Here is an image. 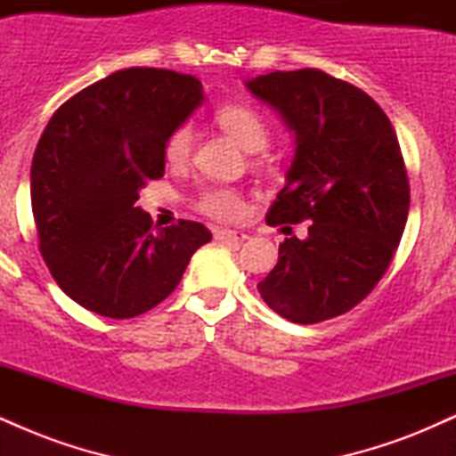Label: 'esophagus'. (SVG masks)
Masks as SVG:
<instances>
[{
    "mask_svg": "<svg viewBox=\"0 0 456 456\" xmlns=\"http://www.w3.org/2000/svg\"><path fill=\"white\" fill-rule=\"evenodd\" d=\"M214 238L221 240V242H244L248 235L244 232H233V229H216V232H214Z\"/></svg>",
    "mask_w": 456,
    "mask_h": 456,
    "instance_id": "obj_1",
    "label": "esophagus"
}]
</instances>
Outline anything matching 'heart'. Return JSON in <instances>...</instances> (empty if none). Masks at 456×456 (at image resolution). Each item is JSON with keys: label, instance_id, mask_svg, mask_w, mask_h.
Returning <instances> with one entry per match:
<instances>
[{"label": "heart", "instance_id": "b5f03b06", "mask_svg": "<svg viewBox=\"0 0 456 456\" xmlns=\"http://www.w3.org/2000/svg\"><path fill=\"white\" fill-rule=\"evenodd\" d=\"M216 122L224 133L246 151H259L268 145L270 126L265 118L250 104H224L216 111ZM195 128L191 122H182L171 130L165 141V159L171 165H186L191 159ZM195 208L214 221H238L246 214L242 192L227 186H208L199 192Z\"/></svg>", "mask_w": 456, "mask_h": 456}]
</instances>
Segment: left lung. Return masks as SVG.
<instances>
[{"mask_svg": "<svg viewBox=\"0 0 456 456\" xmlns=\"http://www.w3.org/2000/svg\"><path fill=\"white\" fill-rule=\"evenodd\" d=\"M246 87L296 134L287 184L265 221L311 223L306 240L279 246L259 294L294 323L343 315L386 274L407 223L410 182L395 128L369 94L317 68L270 72Z\"/></svg>", "mask_w": 456, "mask_h": 456, "instance_id": "8db88e82", "label": "left lung"}]
</instances>
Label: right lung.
<instances>
[{"label": "right lung", "instance_id": "right-lung-1", "mask_svg": "<svg viewBox=\"0 0 456 456\" xmlns=\"http://www.w3.org/2000/svg\"><path fill=\"white\" fill-rule=\"evenodd\" d=\"M203 102L201 81L160 68H126L66 101L31 162L38 246L68 297L102 317L160 305L192 253L210 242L201 223L151 229L134 206L165 174V141Z\"/></svg>", "mask_w": 456, "mask_h": 456}]
</instances>
